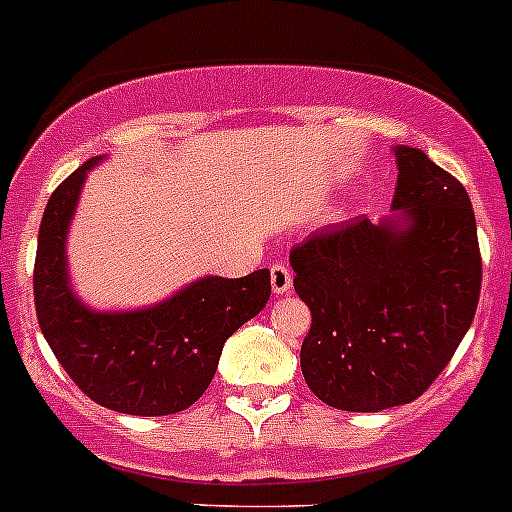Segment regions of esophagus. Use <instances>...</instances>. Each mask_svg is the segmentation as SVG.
<instances>
[{
	"label": "esophagus",
	"mask_w": 512,
	"mask_h": 512,
	"mask_svg": "<svg viewBox=\"0 0 512 512\" xmlns=\"http://www.w3.org/2000/svg\"><path fill=\"white\" fill-rule=\"evenodd\" d=\"M271 289H274L276 297H284V294L292 292V271L284 264L271 266Z\"/></svg>",
	"instance_id": "esophagus-1"
}]
</instances>
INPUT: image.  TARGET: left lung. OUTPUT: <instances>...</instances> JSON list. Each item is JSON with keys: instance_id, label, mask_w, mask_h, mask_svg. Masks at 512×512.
<instances>
[{"instance_id": "8db88e82", "label": "left lung", "mask_w": 512, "mask_h": 512, "mask_svg": "<svg viewBox=\"0 0 512 512\" xmlns=\"http://www.w3.org/2000/svg\"><path fill=\"white\" fill-rule=\"evenodd\" d=\"M391 215L309 233L289 253L294 292L312 312L307 386L340 411L411 403L447 368L475 320L482 259L462 182L421 149L393 147Z\"/></svg>"}]
</instances>
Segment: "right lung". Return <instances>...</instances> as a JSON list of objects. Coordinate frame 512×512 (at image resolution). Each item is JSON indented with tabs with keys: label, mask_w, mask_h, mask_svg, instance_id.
I'll use <instances>...</instances> for the list:
<instances>
[{
	"label": "right lung",
	"mask_w": 512,
	"mask_h": 512,
	"mask_svg": "<svg viewBox=\"0 0 512 512\" xmlns=\"http://www.w3.org/2000/svg\"><path fill=\"white\" fill-rule=\"evenodd\" d=\"M101 159H88L60 182L42 215L37 322L58 363L88 398L119 414H177L210 386L225 340L266 307L269 269L241 279L200 276L149 307H88L70 284L65 248L83 182Z\"/></svg>",
	"instance_id": "right-lung-1"
}]
</instances>
